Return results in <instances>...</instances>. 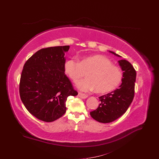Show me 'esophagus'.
<instances>
[{
  "label": "esophagus",
  "mask_w": 159,
  "mask_h": 159,
  "mask_svg": "<svg viewBox=\"0 0 159 159\" xmlns=\"http://www.w3.org/2000/svg\"><path fill=\"white\" fill-rule=\"evenodd\" d=\"M78 96L81 99H85V98H88V95H87L85 94V93H78Z\"/></svg>",
  "instance_id": "1"
}]
</instances>
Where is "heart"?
Returning <instances> with one entry per match:
<instances>
[{"label": "heart", "instance_id": "heart-1", "mask_svg": "<svg viewBox=\"0 0 159 159\" xmlns=\"http://www.w3.org/2000/svg\"><path fill=\"white\" fill-rule=\"evenodd\" d=\"M64 70L74 82L87 72V78L76 83V87L82 91L95 89L98 93H109L116 89L123 79L120 68L102 55L84 57L80 61L72 57L65 61Z\"/></svg>", "mask_w": 159, "mask_h": 159}]
</instances>
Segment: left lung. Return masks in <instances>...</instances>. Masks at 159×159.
I'll return each mask as SVG.
<instances>
[{"instance_id": "1", "label": "left lung", "mask_w": 159, "mask_h": 159, "mask_svg": "<svg viewBox=\"0 0 159 159\" xmlns=\"http://www.w3.org/2000/svg\"><path fill=\"white\" fill-rule=\"evenodd\" d=\"M109 52L121 57L114 52ZM118 62L123 71L121 84L118 89L99 97L101 102L99 107L90 112L91 117L99 123H107L117 119L127 111L133 102L136 71L131 64L126 60H119Z\"/></svg>"}]
</instances>
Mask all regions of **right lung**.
<instances>
[{"label":"right lung","mask_w":159,"mask_h":159,"mask_svg":"<svg viewBox=\"0 0 159 159\" xmlns=\"http://www.w3.org/2000/svg\"><path fill=\"white\" fill-rule=\"evenodd\" d=\"M70 46L50 47L36 52L27 60L22 71L20 96L32 115L52 122L66 111V102L78 92L65 75V52Z\"/></svg>","instance_id":"add662e5"}]
</instances>
